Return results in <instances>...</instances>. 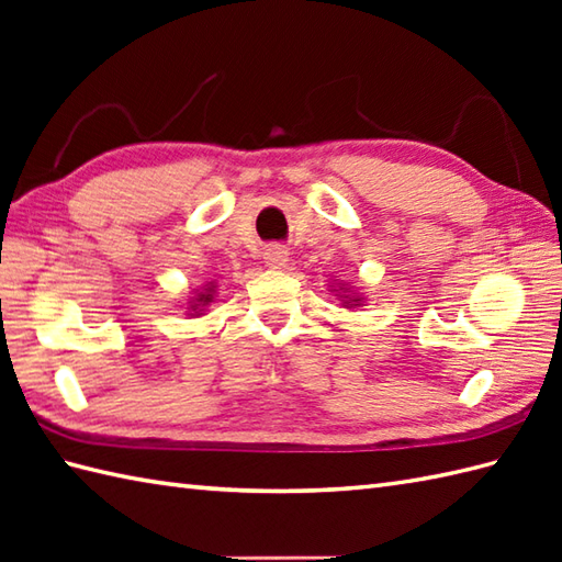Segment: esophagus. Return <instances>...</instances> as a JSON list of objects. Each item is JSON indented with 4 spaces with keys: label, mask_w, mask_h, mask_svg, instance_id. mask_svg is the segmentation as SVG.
Returning a JSON list of instances; mask_svg holds the SVG:
<instances>
[{
    "label": "esophagus",
    "mask_w": 562,
    "mask_h": 562,
    "mask_svg": "<svg viewBox=\"0 0 562 562\" xmlns=\"http://www.w3.org/2000/svg\"><path fill=\"white\" fill-rule=\"evenodd\" d=\"M262 260H266L268 268H284L288 266V250L282 246H270L266 248V254H262Z\"/></svg>",
    "instance_id": "esophagus-1"
}]
</instances>
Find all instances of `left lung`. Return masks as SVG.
<instances>
[{
  "instance_id": "1",
  "label": "left lung",
  "mask_w": 562,
  "mask_h": 562,
  "mask_svg": "<svg viewBox=\"0 0 562 562\" xmlns=\"http://www.w3.org/2000/svg\"><path fill=\"white\" fill-rule=\"evenodd\" d=\"M336 284V282H333ZM333 292H338V296H340V302H342V306H360L364 300L357 292H350V288H345L342 282H338V290H333Z\"/></svg>"
}]
</instances>
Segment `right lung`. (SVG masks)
I'll use <instances>...</instances> for the list:
<instances>
[{"mask_svg":"<svg viewBox=\"0 0 562 562\" xmlns=\"http://www.w3.org/2000/svg\"><path fill=\"white\" fill-rule=\"evenodd\" d=\"M214 300V282H207L205 288H202V292H198L193 300L188 302V316H200L202 312H205V306Z\"/></svg>","mask_w":562,"mask_h":562,"instance_id":"1","label":"right lung"}]
</instances>
